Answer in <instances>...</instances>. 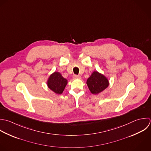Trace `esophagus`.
<instances>
[{
  "instance_id": "34e87169",
  "label": "esophagus",
  "mask_w": 151,
  "mask_h": 151,
  "mask_svg": "<svg viewBox=\"0 0 151 151\" xmlns=\"http://www.w3.org/2000/svg\"><path fill=\"white\" fill-rule=\"evenodd\" d=\"M72 77L73 79H81V76L80 75H73Z\"/></svg>"
}]
</instances>
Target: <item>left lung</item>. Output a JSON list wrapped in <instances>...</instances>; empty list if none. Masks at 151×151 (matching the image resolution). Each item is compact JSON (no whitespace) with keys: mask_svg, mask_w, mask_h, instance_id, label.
Returning <instances> with one entry per match:
<instances>
[{"mask_svg":"<svg viewBox=\"0 0 151 151\" xmlns=\"http://www.w3.org/2000/svg\"><path fill=\"white\" fill-rule=\"evenodd\" d=\"M86 83L90 91L93 94L101 92L109 85L108 80L103 75L96 71L93 72Z\"/></svg>","mask_w":151,"mask_h":151,"instance_id":"8db88e82","label":"left lung"}]
</instances>
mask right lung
<instances>
[{
	"label": "right lung",
	"mask_w": 151,
	"mask_h": 151,
	"mask_svg": "<svg viewBox=\"0 0 151 151\" xmlns=\"http://www.w3.org/2000/svg\"><path fill=\"white\" fill-rule=\"evenodd\" d=\"M67 80L63 78L59 72H55L52 74L47 81V86L49 89L58 94H61L66 84Z\"/></svg>",
	"instance_id": "obj_1"
}]
</instances>
